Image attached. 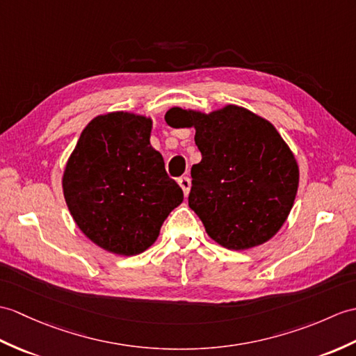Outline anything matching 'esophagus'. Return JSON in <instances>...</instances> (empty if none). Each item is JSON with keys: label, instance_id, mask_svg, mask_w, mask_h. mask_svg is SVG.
I'll return each instance as SVG.
<instances>
[{"label": "esophagus", "instance_id": "34e87169", "mask_svg": "<svg viewBox=\"0 0 356 356\" xmlns=\"http://www.w3.org/2000/svg\"><path fill=\"white\" fill-rule=\"evenodd\" d=\"M179 185L181 188V191H184L185 197L189 194V189H191V180H189L188 176H181L179 179Z\"/></svg>", "mask_w": 356, "mask_h": 356}]
</instances>
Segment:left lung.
Listing matches in <instances>:
<instances>
[{"label":"left lung","mask_w":356,"mask_h":356,"mask_svg":"<svg viewBox=\"0 0 356 356\" xmlns=\"http://www.w3.org/2000/svg\"><path fill=\"white\" fill-rule=\"evenodd\" d=\"M165 121L195 129L202 161L191 168L188 203L206 234L230 250L275 236L299 186L297 161L275 126L235 104L211 113L171 107Z\"/></svg>","instance_id":"8db88e82"}]
</instances>
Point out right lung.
<instances>
[{"label": "right lung", "instance_id": "right-lung-1", "mask_svg": "<svg viewBox=\"0 0 356 356\" xmlns=\"http://www.w3.org/2000/svg\"><path fill=\"white\" fill-rule=\"evenodd\" d=\"M150 134L152 120L143 115H100L81 131L63 171V195L76 225L115 254L147 250L184 202Z\"/></svg>", "mask_w": 356, "mask_h": 356}]
</instances>
